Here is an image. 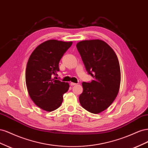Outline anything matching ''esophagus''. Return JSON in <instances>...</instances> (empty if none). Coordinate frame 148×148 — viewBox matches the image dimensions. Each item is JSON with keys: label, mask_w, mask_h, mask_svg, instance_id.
I'll return each mask as SVG.
<instances>
[{"label": "esophagus", "mask_w": 148, "mask_h": 148, "mask_svg": "<svg viewBox=\"0 0 148 148\" xmlns=\"http://www.w3.org/2000/svg\"><path fill=\"white\" fill-rule=\"evenodd\" d=\"M76 84H77V83H73V82L70 83L71 86H75V85H76Z\"/></svg>", "instance_id": "1"}]
</instances>
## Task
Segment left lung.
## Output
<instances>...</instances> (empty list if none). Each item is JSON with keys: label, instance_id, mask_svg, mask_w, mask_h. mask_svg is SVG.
<instances>
[{"label": "left lung", "instance_id": "8db88e82", "mask_svg": "<svg viewBox=\"0 0 148 148\" xmlns=\"http://www.w3.org/2000/svg\"><path fill=\"white\" fill-rule=\"evenodd\" d=\"M77 48L91 82H83L80 104L93 114L107 109L114 102L119 91L121 74L116 53L106 42L99 39L86 40L77 43Z\"/></svg>", "mask_w": 148, "mask_h": 148}]
</instances>
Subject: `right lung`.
<instances>
[{
	"instance_id": "1",
	"label": "right lung",
	"mask_w": 148,
	"mask_h": 148,
	"mask_svg": "<svg viewBox=\"0 0 148 148\" xmlns=\"http://www.w3.org/2000/svg\"><path fill=\"white\" fill-rule=\"evenodd\" d=\"M72 42L48 40L31 53L26 69V84L31 99L42 110L51 112L60 106L69 84L57 80L59 63Z\"/></svg>"
}]
</instances>
